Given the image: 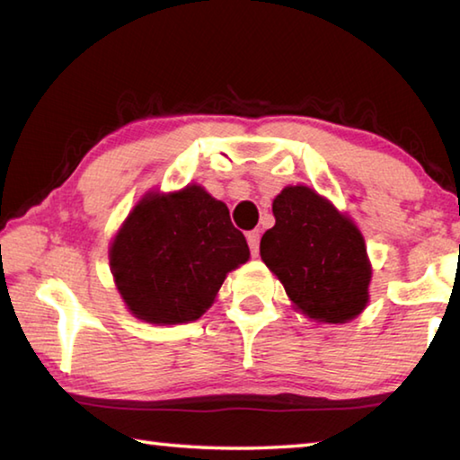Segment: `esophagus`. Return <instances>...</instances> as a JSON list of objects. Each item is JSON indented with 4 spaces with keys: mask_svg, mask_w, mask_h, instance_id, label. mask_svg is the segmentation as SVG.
Returning a JSON list of instances; mask_svg holds the SVG:
<instances>
[{
    "mask_svg": "<svg viewBox=\"0 0 460 460\" xmlns=\"http://www.w3.org/2000/svg\"><path fill=\"white\" fill-rule=\"evenodd\" d=\"M260 237H261V231L260 229L247 233V243H249V249H252L253 255L258 253V249H260Z\"/></svg>",
    "mask_w": 460,
    "mask_h": 460,
    "instance_id": "obj_1",
    "label": "esophagus"
}]
</instances>
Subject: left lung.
<instances>
[{
	"mask_svg": "<svg viewBox=\"0 0 460 460\" xmlns=\"http://www.w3.org/2000/svg\"><path fill=\"white\" fill-rule=\"evenodd\" d=\"M271 211L276 225L263 233L260 255L294 310L329 324L359 316L369 302L371 261L351 217L305 184L286 186Z\"/></svg>",
	"mask_w": 460,
	"mask_h": 460,
	"instance_id": "obj_1",
	"label": "left lung"
}]
</instances>
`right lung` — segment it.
Returning <instances> with one entry per match:
<instances>
[{
    "label": "right lung",
    "instance_id": "right-lung-1",
    "mask_svg": "<svg viewBox=\"0 0 460 460\" xmlns=\"http://www.w3.org/2000/svg\"><path fill=\"white\" fill-rule=\"evenodd\" d=\"M249 260L229 208L200 184L147 190L109 243V268L131 314L150 324L197 321L229 271Z\"/></svg>",
    "mask_w": 460,
    "mask_h": 460
}]
</instances>
